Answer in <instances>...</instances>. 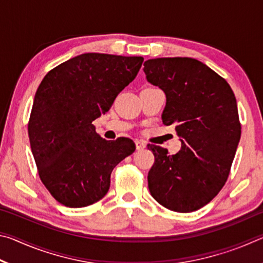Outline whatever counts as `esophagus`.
Wrapping results in <instances>:
<instances>
[{
	"label": "esophagus",
	"instance_id": "esophagus-1",
	"mask_svg": "<svg viewBox=\"0 0 263 263\" xmlns=\"http://www.w3.org/2000/svg\"><path fill=\"white\" fill-rule=\"evenodd\" d=\"M136 146L138 151H141L146 147V142L142 140H136Z\"/></svg>",
	"mask_w": 263,
	"mask_h": 263
}]
</instances>
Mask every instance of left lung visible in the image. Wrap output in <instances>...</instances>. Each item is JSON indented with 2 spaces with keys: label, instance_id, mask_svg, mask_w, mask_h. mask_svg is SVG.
Masks as SVG:
<instances>
[{
  "label": "left lung",
  "instance_id": "obj_1",
  "mask_svg": "<svg viewBox=\"0 0 263 263\" xmlns=\"http://www.w3.org/2000/svg\"><path fill=\"white\" fill-rule=\"evenodd\" d=\"M146 79L166 94L164 125H175L181 151L147 145L154 154L148 172L151 195L162 206L193 212L216 197L230 175L241 125L230 84L193 58L145 61Z\"/></svg>",
  "mask_w": 263,
  "mask_h": 263
}]
</instances>
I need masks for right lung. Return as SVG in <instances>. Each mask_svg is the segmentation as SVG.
Listing matches in <instances>:
<instances>
[{
	"instance_id": "add662e5",
	"label": "right lung",
	"mask_w": 263,
	"mask_h": 263,
	"mask_svg": "<svg viewBox=\"0 0 263 263\" xmlns=\"http://www.w3.org/2000/svg\"><path fill=\"white\" fill-rule=\"evenodd\" d=\"M142 57L84 53L51 69L35 91L28 131L44 185L62 205L83 208L104 197L114 168L132 154L128 138L108 141L92 122L132 82Z\"/></svg>"
}]
</instances>
